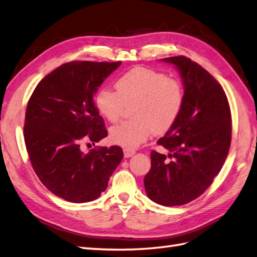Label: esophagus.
I'll return each instance as SVG.
<instances>
[{"instance_id":"esophagus-1","label":"esophagus","mask_w":257,"mask_h":257,"mask_svg":"<svg viewBox=\"0 0 257 257\" xmlns=\"http://www.w3.org/2000/svg\"><path fill=\"white\" fill-rule=\"evenodd\" d=\"M123 152H124V157H126V158L132 157L135 154V151H133V150H124Z\"/></svg>"}]
</instances>
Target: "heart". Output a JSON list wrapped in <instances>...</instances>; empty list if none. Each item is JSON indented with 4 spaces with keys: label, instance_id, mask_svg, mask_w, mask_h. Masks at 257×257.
<instances>
[{
    "label": "heart",
    "instance_id": "obj_1",
    "mask_svg": "<svg viewBox=\"0 0 257 257\" xmlns=\"http://www.w3.org/2000/svg\"><path fill=\"white\" fill-rule=\"evenodd\" d=\"M115 90L103 88L94 96L96 110L107 121L115 122L125 105H131V116L110 130L114 144L134 150L154 132L163 134L179 117L185 100L179 80L163 72L138 67L125 72L115 82Z\"/></svg>",
    "mask_w": 257,
    "mask_h": 257
}]
</instances>
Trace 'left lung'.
Masks as SVG:
<instances>
[{
  "label": "left lung",
  "instance_id": "8db88e82",
  "mask_svg": "<svg viewBox=\"0 0 257 257\" xmlns=\"http://www.w3.org/2000/svg\"><path fill=\"white\" fill-rule=\"evenodd\" d=\"M174 65L184 83L179 117L152 151L144 178L147 197L166 207L182 206L201 196L223 166L231 145L232 119L224 90L210 73L185 56L162 59Z\"/></svg>",
  "mask_w": 257,
  "mask_h": 257
}]
</instances>
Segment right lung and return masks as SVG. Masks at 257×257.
Wrapping results in <instances>:
<instances>
[{
	"instance_id": "1",
	"label": "right lung",
	"mask_w": 257,
	"mask_h": 257,
	"mask_svg": "<svg viewBox=\"0 0 257 257\" xmlns=\"http://www.w3.org/2000/svg\"><path fill=\"white\" fill-rule=\"evenodd\" d=\"M121 65L71 61L45 77L27 103L24 140L31 164L44 186L57 197L82 203L103 192L123 158L119 146L81 151L107 136L93 96Z\"/></svg>"
}]
</instances>
